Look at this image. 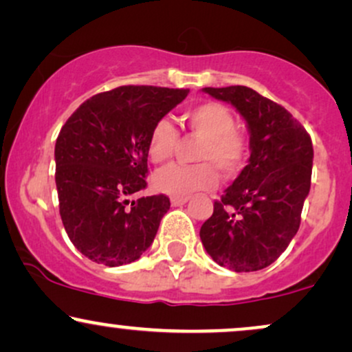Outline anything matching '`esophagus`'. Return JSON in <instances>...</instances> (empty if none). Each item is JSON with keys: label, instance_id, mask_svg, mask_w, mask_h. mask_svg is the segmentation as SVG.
Masks as SVG:
<instances>
[{"label": "esophagus", "instance_id": "obj_1", "mask_svg": "<svg viewBox=\"0 0 352 352\" xmlns=\"http://www.w3.org/2000/svg\"><path fill=\"white\" fill-rule=\"evenodd\" d=\"M187 201H188L187 197H173L170 200L172 206H182V205H185Z\"/></svg>", "mask_w": 352, "mask_h": 352}]
</instances>
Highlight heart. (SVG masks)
<instances>
[{
    "label": "heart",
    "instance_id": "b5f03b06",
    "mask_svg": "<svg viewBox=\"0 0 352 352\" xmlns=\"http://www.w3.org/2000/svg\"><path fill=\"white\" fill-rule=\"evenodd\" d=\"M187 129L200 139L195 160L200 164L168 165L152 177V187L170 197H187L217 185V172L230 179L244 167L249 154L248 138L234 128L232 113L217 101H206L187 109L182 118ZM177 146V131L167 120H160L151 129L147 155L154 164L172 157Z\"/></svg>",
    "mask_w": 352,
    "mask_h": 352
}]
</instances>
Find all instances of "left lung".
Instances as JSON below:
<instances>
[{"label": "left lung", "mask_w": 352, "mask_h": 352, "mask_svg": "<svg viewBox=\"0 0 352 352\" xmlns=\"http://www.w3.org/2000/svg\"><path fill=\"white\" fill-rule=\"evenodd\" d=\"M203 91L231 103L244 118L251 157L214 201L213 214L200 230L201 243L214 262L234 272L265 269L300 228L311 184V139L285 108L252 88Z\"/></svg>", "instance_id": "obj_1"}]
</instances>
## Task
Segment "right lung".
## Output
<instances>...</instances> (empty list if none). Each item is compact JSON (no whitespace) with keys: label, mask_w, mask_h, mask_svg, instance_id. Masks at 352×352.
<instances>
[{"label":"right lung","mask_w":352,"mask_h":352,"mask_svg":"<svg viewBox=\"0 0 352 352\" xmlns=\"http://www.w3.org/2000/svg\"><path fill=\"white\" fill-rule=\"evenodd\" d=\"M190 90L128 87L91 96L67 120L55 142L58 210L72 244L108 267L131 264L157 234L170 200L147 187V139Z\"/></svg>","instance_id":"obj_1"}]
</instances>
